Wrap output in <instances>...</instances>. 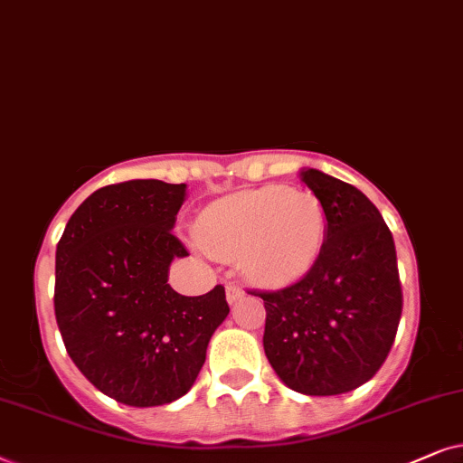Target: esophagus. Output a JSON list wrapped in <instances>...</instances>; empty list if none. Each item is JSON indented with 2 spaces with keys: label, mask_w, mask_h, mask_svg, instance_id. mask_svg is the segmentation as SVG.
Returning a JSON list of instances; mask_svg holds the SVG:
<instances>
[{
  "label": "esophagus",
  "mask_w": 463,
  "mask_h": 463,
  "mask_svg": "<svg viewBox=\"0 0 463 463\" xmlns=\"http://www.w3.org/2000/svg\"><path fill=\"white\" fill-rule=\"evenodd\" d=\"M243 288H239V286H235V283H228L226 286V300L228 303H237L239 298H243Z\"/></svg>",
  "instance_id": "1"
}]
</instances>
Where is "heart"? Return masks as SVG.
Wrapping results in <instances>:
<instances>
[{
    "label": "heart",
    "mask_w": 463,
    "mask_h": 463,
    "mask_svg": "<svg viewBox=\"0 0 463 463\" xmlns=\"http://www.w3.org/2000/svg\"><path fill=\"white\" fill-rule=\"evenodd\" d=\"M194 231L209 256L241 258L254 279L288 286L309 275L322 258L328 215L313 193L264 186L212 203Z\"/></svg>",
    "instance_id": "1"
}]
</instances>
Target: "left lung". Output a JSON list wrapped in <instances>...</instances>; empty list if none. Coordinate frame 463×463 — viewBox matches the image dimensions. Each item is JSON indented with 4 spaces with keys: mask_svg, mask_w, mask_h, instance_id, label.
Wrapping results in <instances>:
<instances>
[{
    "mask_svg": "<svg viewBox=\"0 0 463 463\" xmlns=\"http://www.w3.org/2000/svg\"><path fill=\"white\" fill-rule=\"evenodd\" d=\"M324 203L328 232L309 275L264 300V354L289 390L336 396L371 381L390 354L402 316L396 248L379 209L355 186L300 169Z\"/></svg>",
    "mask_w": 463,
    "mask_h": 463,
    "instance_id": "8db88e82",
    "label": "left lung"
}]
</instances>
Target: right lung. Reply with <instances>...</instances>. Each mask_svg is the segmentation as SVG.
Wrapping results in <instances>:
<instances>
[{
    "mask_svg": "<svg viewBox=\"0 0 463 463\" xmlns=\"http://www.w3.org/2000/svg\"><path fill=\"white\" fill-rule=\"evenodd\" d=\"M186 184L99 188L57 245L54 316L80 373L116 402L160 406L188 393L228 316L224 286L182 296L169 267L188 256L174 232Z\"/></svg>",
    "mask_w": 463,
    "mask_h": 463,
    "instance_id": "right-lung-1",
    "label": "right lung"
}]
</instances>
